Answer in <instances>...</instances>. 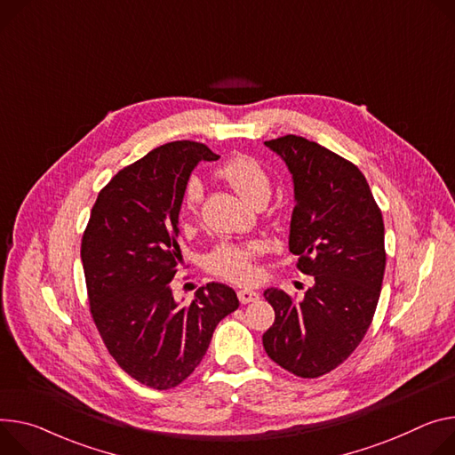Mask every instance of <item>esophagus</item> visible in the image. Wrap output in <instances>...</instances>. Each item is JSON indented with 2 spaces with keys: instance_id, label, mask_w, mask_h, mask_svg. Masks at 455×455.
Returning a JSON list of instances; mask_svg holds the SVG:
<instances>
[{
  "instance_id": "1",
  "label": "esophagus",
  "mask_w": 455,
  "mask_h": 455,
  "mask_svg": "<svg viewBox=\"0 0 455 455\" xmlns=\"http://www.w3.org/2000/svg\"><path fill=\"white\" fill-rule=\"evenodd\" d=\"M237 298H239V301H241L243 305H246V303L258 301V299H259V294H258L256 291H251V288H243V291L237 292Z\"/></svg>"
}]
</instances>
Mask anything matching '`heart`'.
I'll return each mask as SVG.
<instances>
[{
  "label": "heart",
  "instance_id": "1",
  "mask_svg": "<svg viewBox=\"0 0 455 455\" xmlns=\"http://www.w3.org/2000/svg\"><path fill=\"white\" fill-rule=\"evenodd\" d=\"M218 176L227 181L246 203L259 204L270 197L272 183L263 164L252 156H234L218 169ZM203 199V185L192 178L185 188V206L190 212H197ZM263 252V246L252 243H220L206 258V268L211 274L232 281L251 283L256 279V258Z\"/></svg>",
  "mask_w": 455,
  "mask_h": 455
}]
</instances>
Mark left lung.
<instances>
[{
	"label": "left lung",
	"instance_id": "obj_1",
	"mask_svg": "<svg viewBox=\"0 0 455 455\" xmlns=\"http://www.w3.org/2000/svg\"><path fill=\"white\" fill-rule=\"evenodd\" d=\"M265 145L292 174L288 249L298 268L314 275V286L301 301L279 288L265 291L275 319L263 347L281 368L314 379L348 359L376 314L387 265L385 223L352 161L294 134Z\"/></svg>",
	"mask_w": 455,
	"mask_h": 455
}]
</instances>
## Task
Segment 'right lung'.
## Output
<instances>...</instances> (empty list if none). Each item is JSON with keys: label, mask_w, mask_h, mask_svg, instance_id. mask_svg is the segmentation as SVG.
Returning <instances> with one entry per match:
<instances>
[{"label": "right lung", "mask_w": 455, "mask_h": 455, "mask_svg": "<svg viewBox=\"0 0 455 455\" xmlns=\"http://www.w3.org/2000/svg\"><path fill=\"white\" fill-rule=\"evenodd\" d=\"M220 156L197 141L161 145L121 169L98 194L81 239L91 314L116 363L154 390L183 383L218 323L237 307L230 286L197 288L180 307L171 291L183 263L178 220L199 161Z\"/></svg>", "instance_id": "right-lung-1"}]
</instances>
